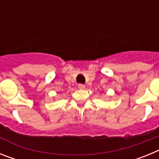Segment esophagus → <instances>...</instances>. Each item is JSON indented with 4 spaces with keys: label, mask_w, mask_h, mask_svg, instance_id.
Listing matches in <instances>:
<instances>
[{
    "label": "esophagus",
    "mask_w": 159,
    "mask_h": 159,
    "mask_svg": "<svg viewBox=\"0 0 159 159\" xmlns=\"http://www.w3.org/2000/svg\"><path fill=\"white\" fill-rule=\"evenodd\" d=\"M85 88H86V87H85V85H84V84H79V88H80V89L84 90V89H85Z\"/></svg>",
    "instance_id": "34e87169"
}]
</instances>
